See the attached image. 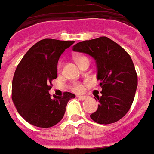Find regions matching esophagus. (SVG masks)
<instances>
[{
	"mask_svg": "<svg viewBox=\"0 0 154 154\" xmlns=\"http://www.w3.org/2000/svg\"><path fill=\"white\" fill-rule=\"evenodd\" d=\"M77 97L80 99H82V100H86V99H88V96H87V95H78Z\"/></svg>",
	"mask_w": 154,
	"mask_h": 154,
	"instance_id": "1",
	"label": "esophagus"
}]
</instances>
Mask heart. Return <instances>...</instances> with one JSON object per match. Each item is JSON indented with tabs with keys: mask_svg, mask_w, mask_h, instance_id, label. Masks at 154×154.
<instances>
[{
	"mask_svg": "<svg viewBox=\"0 0 154 154\" xmlns=\"http://www.w3.org/2000/svg\"><path fill=\"white\" fill-rule=\"evenodd\" d=\"M76 60H77L78 65H79L83 60H88V58L84 56V55H78V56L76 57ZM58 68H59V70H60V68H61V64H60ZM85 83H82V82H75V83H73L72 85L71 86V89L73 92H75V93H82L84 91V89H85Z\"/></svg>",
	"mask_w": 154,
	"mask_h": 154,
	"instance_id": "1",
	"label": "heart"
}]
</instances>
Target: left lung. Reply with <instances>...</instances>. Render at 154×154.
Instances as JSON below:
<instances>
[{
  "instance_id": "8db88e82",
  "label": "left lung",
  "mask_w": 154,
  "mask_h": 154,
  "mask_svg": "<svg viewBox=\"0 0 154 154\" xmlns=\"http://www.w3.org/2000/svg\"><path fill=\"white\" fill-rule=\"evenodd\" d=\"M73 51L88 54L97 63L102 95H96L99 104L91 119L103 125L121 120L129 111L137 87V75L129 54L107 37L79 42Z\"/></svg>"
}]
</instances>
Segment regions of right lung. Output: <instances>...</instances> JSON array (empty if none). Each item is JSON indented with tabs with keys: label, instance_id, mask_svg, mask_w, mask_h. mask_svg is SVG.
<instances>
[{
	"label": "right lung",
	"instance_id": "add662e5",
	"mask_svg": "<svg viewBox=\"0 0 154 154\" xmlns=\"http://www.w3.org/2000/svg\"><path fill=\"white\" fill-rule=\"evenodd\" d=\"M74 41L45 38L33 45L17 65L12 79L11 99L17 112L27 122L42 128L56 125L75 94L65 92L51 98L49 90L57 77V63Z\"/></svg>",
	"mask_w": 154,
	"mask_h": 154
}]
</instances>
